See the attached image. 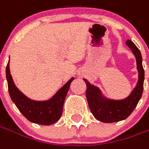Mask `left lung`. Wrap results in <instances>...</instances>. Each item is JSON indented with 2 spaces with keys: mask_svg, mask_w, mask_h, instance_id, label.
<instances>
[{
  "mask_svg": "<svg viewBox=\"0 0 149 149\" xmlns=\"http://www.w3.org/2000/svg\"><path fill=\"white\" fill-rule=\"evenodd\" d=\"M126 44L132 51L136 56L139 79L137 85L127 97L123 100H111L102 96L97 87L91 85L86 79V97L89 109L93 116L103 123H114L126 119L132 113L142 97L144 81V70L142 65V56L140 50L132 40H127Z\"/></svg>",
  "mask_w": 149,
  "mask_h": 149,
  "instance_id": "obj_1",
  "label": "left lung"
}]
</instances>
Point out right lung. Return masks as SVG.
I'll use <instances>...</instances> for the list:
<instances>
[{"mask_svg": "<svg viewBox=\"0 0 149 149\" xmlns=\"http://www.w3.org/2000/svg\"><path fill=\"white\" fill-rule=\"evenodd\" d=\"M6 79L10 97L21 113L32 123L41 125H51L61 117L64 100L74 78L72 77L52 98L47 101L30 99L17 88L9 71V61L6 66Z\"/></svg>", "mask_w": 149, "mask_h": 149, "instance_id": "1", "label": "right lung"}]
</instances>
